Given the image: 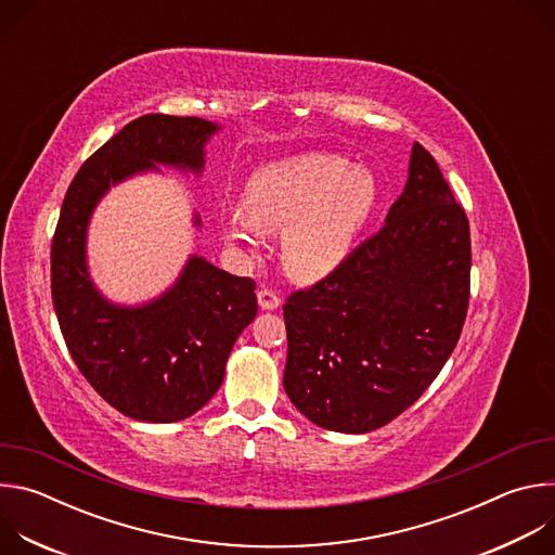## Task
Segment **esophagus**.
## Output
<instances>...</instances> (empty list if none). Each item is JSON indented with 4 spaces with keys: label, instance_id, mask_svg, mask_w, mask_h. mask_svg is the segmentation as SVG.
I'll use <instances>...</instances> for the list:
<instances>
[{
    "label": "esophagus",
    "instance_id": "esophagus-1",
    "mask_svg": "<svg viewBox=\"0 0 555 555\" xmlns=\"http://www.w3.org/2000/svg\"><path fill=\"white\" fill-rule=\"evenodd\" d=\"M257 298H259V307H261V309H276V307L281 305L279 294H276L274 289H270V287H261L259 294H257Z\"/></svg>",
    "mask_w": 555,
    "mask_h": 555
}]
</instances>
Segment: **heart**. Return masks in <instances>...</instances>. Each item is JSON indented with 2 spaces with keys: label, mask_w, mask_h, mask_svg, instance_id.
<instances>
[{
  "label": "heart",
  "mask_w": 555,
  "mask_h": 555,
  "mask_svg": "<svg viewBox=\"0 0 555 555\" xmlns=\"http://www.w3.org/2000/svg\"><path fill=\"white\" fill-rule=\"evenodd\" d=\"M379 199L371 171L340 155L305 153L259 169L244 193V215L223 223L225 240L248 244L257 230H283L281 257L298 281L334 272L351 253Z\"/></svg>",
  "instance_id": "b5f03b06"
}]
</instances>
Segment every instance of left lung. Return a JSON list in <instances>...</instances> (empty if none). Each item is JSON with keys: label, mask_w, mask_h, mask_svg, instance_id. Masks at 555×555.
I'll return each mask as SVG.
<instances>
[{"label": "left lung", "mask_w": 555, "mask_h": 555, "mask_svg": "<svg viewBox=\"0 0 555 555\" xmlns=\"http://www.w3.org/2000/svg\"><path fill=\"white\" fill-rule=\"evenodd\" d=\"M469 266L465 210L415 142L384 228L283 305L292 404L336 433H371L402 415L459 343Z\"/></svg>", "instance_id": "left-lung-1"}]
</instances>
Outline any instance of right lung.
Returning a JSON list of instances; mask_svg holds the SVG:
<instances>
[{"mask_svg":"<svg viewBox=\"0 0 555 555\" xmlns=\"http://www.w3.org/2000/svg\"><path fill=\"white\" fill-rule=\"evenodd\" d=\"M215 131L197 116L131 120L78 169L52 236L50 287L67 351L101 398L138 422H180L212 398L234 340L257 315V285L193 257L165 296L116 307L88 274V221L105 191L138 171L171 165L199 173Z\"/></svg>","mask_w":555,"mask_h":555,"instance_id":"obj_1","label":"right lung"}]
</instances>
